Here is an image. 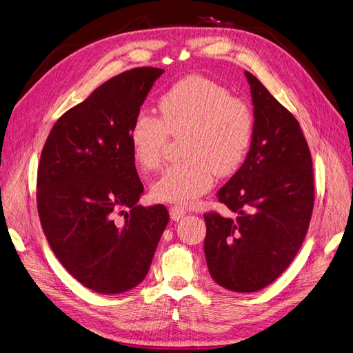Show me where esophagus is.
<instances>
[{
    "instance_id": "1",
    "label": "esophagus",
    "mask_w": 353,
    "mask_h": 353,
    "mask_svg": "<svg viewBox=\"0 0 353 353\" xmlns=\"http://www.w3.org/2000/svg\"><path fill=\"white\" fill-rule=\"evenodd\" d=\"M186 208L185 207H180V205H173L170 207V217L174 221H179L180 219H183L186 215Z\"/></svg>"
}]
</instances>
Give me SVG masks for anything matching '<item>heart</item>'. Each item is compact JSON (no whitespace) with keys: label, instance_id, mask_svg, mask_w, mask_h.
Instances as JSON below:
<instances>
[{"label":"heart","instance_id":"obj_1","mask_svg":"<svg viewBox=\"0 0 353 353\" xmlns=\"http://www.w3.org/2000/svg\"><path fill=\"white\" fill-rule=\"evenodd\" d=\"M160 116L142 110L129 129L136 164L151 172L161 165L170 136H181L185 158L154 181L155 201L189 205L214 183L237 172L252 145L255 116L251 105L232 90L201 74L174 82L158 101Z\"/></svg>","mask_w":353,"mask_h":353}]
</instances>
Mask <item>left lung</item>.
Wrapping results in <instances>:
<instances>
[{
    "label": "left lung",
    "instance_id": "1",
    "mask_svg": "<svg viewBox=\"0 0 353 353\" xmlns=\"http://www.w3.org/2000/svg\"><path fill=\"white\" fill-rule=\"evenodd\" d=\"M255 132L242 167L219 190L234 217L203 214L211 277L224 289L251 293L283 274L308 232L314 170L298 120L249 72Z\"/></svg>",
    "mask_w": 353,
    "mask_h": 353
}]
</instances>
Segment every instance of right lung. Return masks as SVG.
<instances>
[{
  "mask_svg": "<svg viewBox=\"0 0 353 353\" xmlns=\"http://www.w3.org/2000/svg\"><path fill=\"white\" fill-rule=\"evenodd\" d=\"M163 73L136 67L102 83L57 120L41 154L42 230L63 267L102 294L145 279L170 220L164 205H138L143 185L129 142L130 124Z\"/></svg>",
  "mask_w": 353,
  "mask_h": 353,
  "instance_id": "add662e5",
  "label": "right lung"
}]
</instances>
